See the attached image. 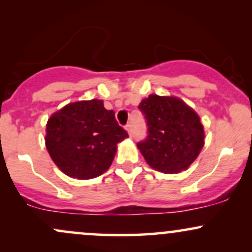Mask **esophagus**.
Returning <instances> with one entry per match:
<instances>
[{"instance_id": "1", "label": "esophagus", "mask_w": 252, "mask_h": 252, "mask_svg": "<svg viewBox=\"0 0 252 252\" xmlns=\"http://www.w3.org/2000/svg\"><path fill=\"white\" fill-rule=\"evenodd\" d=\"M126 131H128V134H129V136H131V135H132V130H131V126H130V124H126Z\"/></svg>"}]
</instances>
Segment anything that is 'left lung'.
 <instances>
[{
	"instance_id": "obj_1",
	"label": "left lung",
	"mask_w": 252,
	"mask_h": 252,
	"mask_svg": "<svg viewBox=\"0 0 252 252\" xmlns=\"http://www.w3.org/2000/svg\"><path fill=\"white\" fill-rule=\"evenodd\" d=\"M148 132L137 143L147 163L166 174L187 169L204 147V126L196 112L176 97L150 94L138 105Z\"/></svg>"
}]
</instances>
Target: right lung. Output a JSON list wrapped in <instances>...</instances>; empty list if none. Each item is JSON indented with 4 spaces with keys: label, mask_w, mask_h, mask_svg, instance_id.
<instances>
[{
    "label": "right lung",
    "mask_w": 252,
    "mask_h": 252,
    "mask_svg": "<svg viewBox=\"0 0 252 252\" xmlns=\"http://www.w3.org/2000/svg\"><path fill=\"white\" fill-rule=\"evenodd\" d=\"M115 112L103 100L67 104L46 126V148L59 169L79 180L96 178L109 169L117 143L128 137Z\"/></svg>",
    "instance_id": "1"
}]
</instances>
